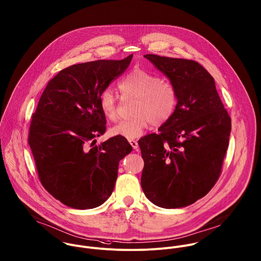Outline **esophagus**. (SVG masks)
I'll return each mask as SVG.
<instances>
[{"mask_svg":"<svg viewBox=\"0 0 261 261\" xmlns=\"http://www.w3.org/2000/svg\"><path fill=\"white\" fill-rule=\"evenodd\" d=\"M129 143L133 147V149H137L138 148V142L136 140H129Z\"/></svg>","mask_w":261,"mask_h":261,"instance_id":"obj_1","label":"esophagus"}]
</instances>
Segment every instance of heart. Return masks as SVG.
<instances>
[{"label":"heart","mask_w":261,"mask_h":261,"mask_svg":"<svg viewBox=\"0 0 261 261\" xmlns=\"http://www.w3.org/2000/svg\"><path fill=\"white\" fill-rule=\"evenodd\" d=\"M123 96L136 99L133 118L119 122L112 128V134L129 140L140 137L145 129L166 122L174 112L177 94L173 84L143 69H135L120 83ZM100 108L110 121L118 119L117 98L112 90L106 89L100 95Z\"/></svg>","instance_id":"obj_1"}]
</instances>
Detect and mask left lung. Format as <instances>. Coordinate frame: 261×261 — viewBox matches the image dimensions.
Segmentation results:
<instances>
[{
    "mask_svg": "<svg viewBox=\"0 0 261 261\" xmlns=\"http://www.w3.org/2000/svg\"><path fill=\"white\" fill-rule=\"evenodd\" d=\"M175 87L171 117L138 144L144 160L141 187L158 207L176 208L206 196L219 178L231 119L213 76L194 60L144 55Z\"/></svg>",
    "mask_w": 261,
    "mask_h": 261,
    "instance_id": "obj_1",
    "label": "left lung"
}]
</instances>
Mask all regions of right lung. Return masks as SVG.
<instances>
[{"label": "right lung", "instance_id": "add662e5", "mask_svg": "<svg viewBox=\"0 0 261 261\" xmlns=\"http://www.w3.org/2000/svg\"><path fill=\"white\" fill-rule=\"evenodd\" d=\"M122 60H96L60 70L47 84L32 116L29 145L44 189L63 205L97 208L112 195L119 161L132 151L126 138L106 131L100 95L129 66Z\"/></svg>", "mask_w": 261, "mask_h": 261}]
</instances>
